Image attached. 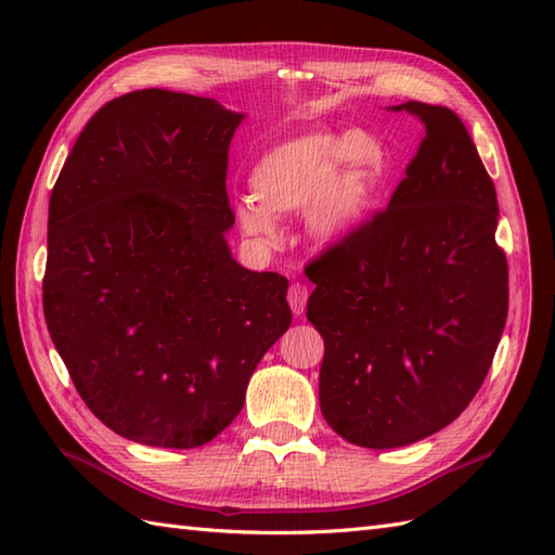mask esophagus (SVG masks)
<instances>
[{
  "mask_svg": "<svg viewBox=\"0 0 555 555\" xmlns=\"http://www.w3.org/2000/svg\"><path fill=\"white\" fill-rule=\"evenodd\" d=\"M308 296H310L308 286H305V284H291V288H288V305H291L293 314H302L305 312V302H308Z\"/></svg>",
  "mask_w": 555,
  "mask_h": 555,
  "instance_id": "esophagus-1",
  "label": "esophagus"
}]
</instances>
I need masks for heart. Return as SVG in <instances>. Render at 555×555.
<instances>
[{
  "label": "heart",
  "mask_w": 555,
  "mask_h": 555,
  "mask_svg": "<svg viewBox=\"0 0 555 555\" xmlns=\"http://www.w3.org/2000/svg\"><path fill=\"white\" fill-rule=\"evenodd\" d=\"M391 150L370 131H308L271 145L250 171L253 199L238 205L245 233L279 241L274 217L308 207L310 231L324 243H346L382 205Z\"/></svg>",
  "instance_id": "heart-1"
}]
</instances>
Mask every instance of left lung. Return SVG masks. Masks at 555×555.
Masks as SVG:
<instances>
[{
    "label": "left lung",
    "instance_id": "8db88e82",
    "mask_svg": "<svg viewBox=\"0 0 555 555\" xmlns=\"http://www.w3.org/2000/svg\"><path fill=\"white\" fill-rule=\"evenodd\" d=\"M424 138L386 209L305 267L324 338L320 408L362 448L448 427L479 386L508 317L496 188L457 114L424 102Z\"/></svg>",
    "mask_w": 555,
    "mask_h": 555
}]
</instances>
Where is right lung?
<instances>
[{"label": "right lung", "mask_w": 555, "mask_h": 555, "mask_svg": "<svg viewBox=\"0 0 555 555\" xmlns=\"http://www.w3.org/2000/svg\"><path fill=\"white\" fill-rule=\"evenodd\" d=\"M241 121L209 98L128 92L86 124L54 183L44 322L80 398L124 439H215L291 326L286 276L241 267L227 243Z\"/></svg>", "instance_id": "obj_1"}]
</instances>
